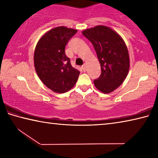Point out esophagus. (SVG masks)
Wrapping results in <instances>:
<instances>
[{
  "label": "esophagus",
  "mask_w": 158,
  "mask_h": 158,
  "mask_svg": "<svg viewBox=\"0 0 158 158\" xmlns=\"http://www.w3.org/2000/svg\"><path fill=\"white\" fill-rule=\"evenodd\" d=\"M81 68H82V69H83V71L84 72H85L86 71V65H85V64L84 63V65H82V67H81Z\"/></svg>",
  "instance_id": "esophagus-1"
}]
</instances>
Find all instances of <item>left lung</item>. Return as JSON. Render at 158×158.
Listing matches in <instances>:
<instances>
[{
	"instance_id": "left-lung-1",
	"label": "left lung",
	"mask_w": 158,
	"mask_h": 158,
	"mask_svg": "<svg viewBox=\"0 0 158 158\" xmlns=\"http://www.w3.org/2000/svg\"><path fill=\"white\" fill-rule=\"evenodd\" d=\"M82 34L93 44L101 66V74L95 86L103 93L116 90L126 78L130 57L126 44L116 31L105 26L85 29Z\"/></svg>"
}]
</instances>
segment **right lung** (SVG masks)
Masks as SVG:
<instances>
[{
    "instance_id": "add662e5",
    "label": "right lung",
    "mask_w": 158,
    "mask_h": 158,
    "mask_svg": "<svg viewBox=\"0 0 158 158\" xmlns=\"http://www.w3.org/2000/svg\"><path fill=\"white\" fill-rule=\"evenodd\" d=\"M77 32L73 28L58 26L47 31L37 42L34 52L35 69L42 82L57 93L73 89L80 72L71 65L65 47Z\"/></svg>"
}]
</instances>
